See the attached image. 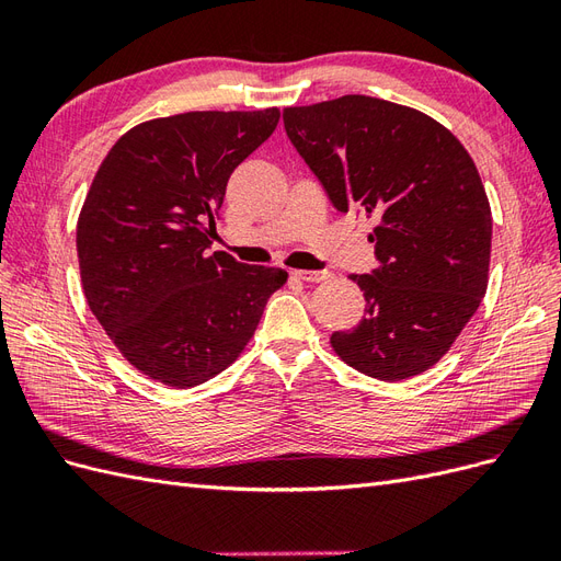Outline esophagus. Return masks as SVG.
<instances>
[{"label":"esophagus","mask_w":561,"mask_h":561,"mask_svg":"<svg viewBox=\"0 0 561 561\" xmlns=\"http://www.w3.org/2000/svg\"><path fill=\"white\" fill-rule=\"evenodd\" d=\"M293 276L297 280H304V283H320L330 278V271H307V268H299V271H293Z\"/></svg>","instance_id":"obj_1"}]
</instances>
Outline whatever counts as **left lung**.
<instances>
[{"instance_id":"8db88e82","label":"left lung","mask_w":561,"mask_h":561,"mask_svg":"<svg viewBox=\"0 0 561 561\" xmlns=\"http://www.w3.org/2000/svg\"><path fill=\"white\" fill-rule=\"evenodd\" d=\"M283 122L332 206L377 219L379 268L351 274L365 316L330 336L334 353L381 381L431 369L489 283L491 208L466 147L428 114L369 95L285 107Z\"/></svg>"}]
</instances>
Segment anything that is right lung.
Instances as JSON below:
<instances>
[{"mask_svg":"<svg viewBox=\"0 0 561 561\" xmlns=\"http://www.w3.org/2000/svg\"><path fill=\"white\" fill-rule=\"evenodd\" d=\"M280 118L184 112L124 133L77 222L83 295L118 353L149 379L192 388L252 339L287 271L208 254L229 175Z\"/></svg>","mask_w":561,"mask_h":561,"instance_id":"obj_1","label":"right lung"}]
</instances>
